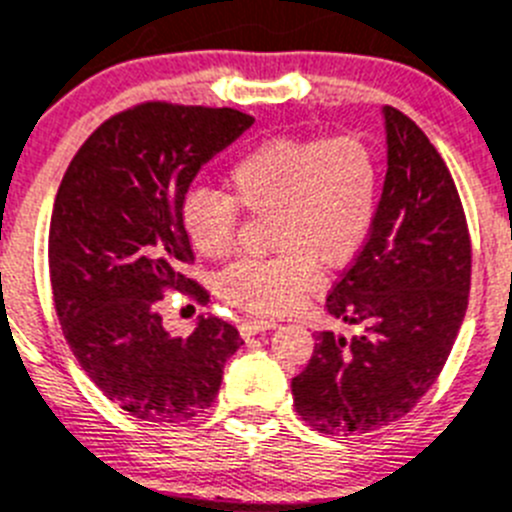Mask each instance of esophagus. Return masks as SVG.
I'll use <instances>...</instances> for the list:
<instances>
[{
    "instance_id": "obj_1",
    "label": "esophagus",
    "mask_w": 512,
    "mask_h": 512,
    "mask_svg": "<svg viewBox=\"0 0 512 512\" xmlns=\"http://www.w3.org/2000/svg\"><path fill=\"white\" fill-rule=\"evenodd\" d=\"M275 326H280L278 321L257 319V316H250V319H242V324H239V331H242V336H252V334H257V331L275 329Z\"/></svg>"
}]
</instances>
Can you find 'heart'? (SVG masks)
<instances>
[{
  "label": "heart",
  "mask_w": 512,
  "mask_h": 512,
  "mask_svg": "<svg viewBox=\"0 0 512 512\" xmlns=\"http://www.w3.org/2000/svg\"><path fill=\"white\" fill-rule=\"evenodd\" d=\"M227 191L193 188L181 224L196 252L227 257L239 211L267 216L273 255L227 267L219 293L255 313H283L313 288L319 262L344 265L365 245L380 199V160L359 135L267 137L232 160Z\"/></svg>",
  "instance_id": "1"
}]
</instances>
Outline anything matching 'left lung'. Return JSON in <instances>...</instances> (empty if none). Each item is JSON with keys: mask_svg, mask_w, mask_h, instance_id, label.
<instances>
[{"mask_svg": "<svg viewBox=\"0 0 512 512\" xmlns=\"http://www.w3.org/2000/svg\"><path fill=\"white\" fill-rule=\"evenodd\" d=\"M388 173L370 237L326 298L352 339L321 331L293 403L321 434L398 421L441 375L464 321L472 242L454 178L423 130L385 107Z\"/></svg>", "mask_w": 512, "mask_h": 512, "instance_id": "1", "label": "left lung"}]
</instances>
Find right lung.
<instances>
[{
    "label": "right lung",
    "instance_id": "1",
    "mask_svg": "<svg viewBox=\"0 0 512 512\" xmlns=\"http://www.w3.org/2000/svg\"><path fill=\"white\" fill-rule=\"evenodd\" d=\"M252 122L229 107L145 101L91 132L55 193L48 265L63 336L96 388L142 421L199 416L245 344L219 316L170 336L158 301L183 288L209 301L183 275L193 250L181 204L201 165Z\"/></svg>",
    "mask_w": 512,
    "mask_h": 512
}]
</instances>
